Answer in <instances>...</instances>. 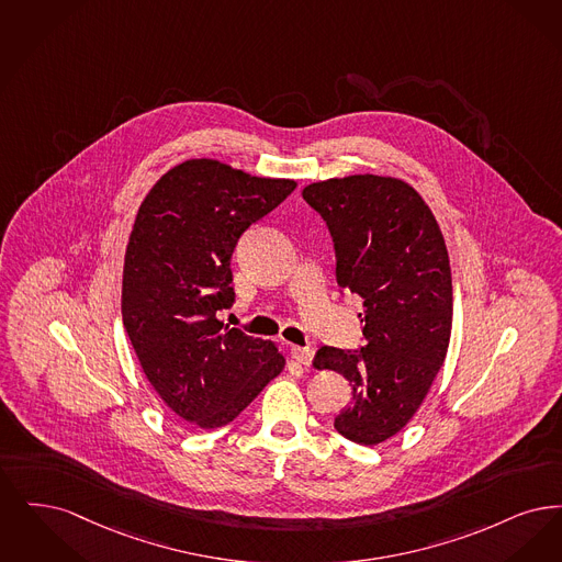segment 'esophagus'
Segmentation results:
<instances>
[{
	"label": "esophagus",
	"mask_w": 562,
	"mask_h": 562,
	"mask_svg": "<svg viewBox=\"0 0 562 562\" xmlns=\"http://www.w3.org/2000/svg\"><path fill=\"white\" fill-rule=\"evenodd\" d=\"M292 359L297 361L300 366H311L313 361V350L311 348H302V346H292Z\"/></svg>",
	"instance_id": "esophagus-1"
}]
</instances>
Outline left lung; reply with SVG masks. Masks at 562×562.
<instances>
[{
	"label": "left lung",
	"instance_id": "8db88e82",
	"mask_svg": "<svg viewBox=\"0 0 562 562\" xmlns=\"http://www.w3.org/2000/svg\"><path fill=\"white\" fill-rule=\"evenodd\" d=\"M302 196L325 220L338 285L363 300L366 323V346H323L313 363L342 373L352 386L336 430L378 445L407 426L447 357L453 318L447 245L426 201L398 178H329Z\"/></svg>",
	"mask_w": 562,
	"mask_h": 562
}]
</instances>
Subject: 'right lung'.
Masks as SVG:
<instances>
[{"label": "right lung", "instance_id": "obj_1", "mask_svg": "<svg viewBox=\"0 0 562 562\" xmlns=\"http://www.w3.org/2000/svg\"><path fill=\"white\" fill-rule=\"evenodd\" d=\"M293 189L285 178L189 159L140 203L123 262V327L150 386L195 428L233 422L285 367L274 344L218 315L235 302L239 237Z\"/></svg>", "mask_w": 562, "mask_h": 562}]
</instances>
